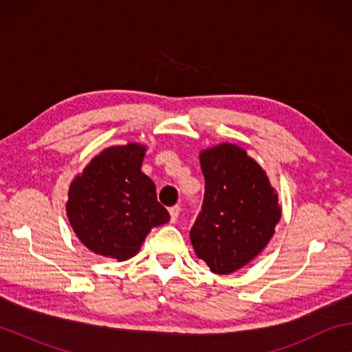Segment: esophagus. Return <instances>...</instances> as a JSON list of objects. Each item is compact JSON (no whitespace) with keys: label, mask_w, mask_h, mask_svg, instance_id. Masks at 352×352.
<instances>
[{"label":"esophagus","mask_w":352,"mask_h":352,"mask_svg":"<svg viewBox=\"0 0 352 352\" xmlns=\"http://www.w3.org/2000/svg\"><path fill=\"white\" fill-rule=\"evenodd\" d=\"M169 214H170V222H175V220L178 219V214H180V206H178V205L170 206Z\"/></svg>","instance_id":"34e87169"}]
</instances>
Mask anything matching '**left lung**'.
Here are the masks:
<instances>
[{
  "instance_id": "1",
  "label": "left lung",
  "mask_w": 352,
  "mask_h": 352,
  "mask_svg": "<svg viewBox=\"0 0 352 352\" xmlns=\"http://www.w3.org/2000/svg\"><path fill=\"white\" fill-rule=\"evenodd\" d=\"M200 164L205 195L189 237L212 273L230 275L267 245L281 208L265 172L241 147L208 148Z\"/></svg>"
}]
</instances>
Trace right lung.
I'll list each match as a JSON object with an SVG mask.
<instances>
[{"instance_id":"right-lung-1","label":"right lung","mask_w":352,"mask_h":352,"mask_svg":"<svg viewBox=\"0 0 352 352\" xmlns=\"http://www.w3.org/2000/svg\"><path fill=\"white\" fill-rule=\"evenodd\" d=\"M146 148H107L71 183L67 212L83 245L118 261L132 258L153 226L169 212L157 199L155 183L141 172Z\"/></svg>"}]
</instances>
